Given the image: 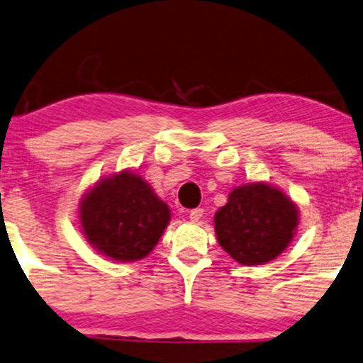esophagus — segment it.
I'll use <instances>...</instances> for the list:
<instances>
[{
    "label": "esophagus",
    "instance_id": "obj_1",
    "mask_svg": "<svg viewBox=\"0 0 363 363\" xmlns=\"http://www.w3.org/2000/svg\"><path fill=\"white\" fill-rule=\"evenodd\" d=\"M203 214H204V211L201 209V208H196V209H192L191 213H189V219L192 223H197L199 221L201 218H203Z\"/></svg>",
    "mask_w": 363,
    "mask_h": 363
}]
</instances>
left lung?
Returning <instances> with one entry per match:
<instances>
[{
    "label": "left lung",
    "mask_w": 363,
    "mask_h": 363,
    "mask_svg": "<svg viewBox=\"0 0 363 363\" xmlns=\"http://www.w3.org/2000/svg\"><path fill=\"white\" fill-rule=\"evenodd\" d=\"M300 213L281 189L266 182L238 186L214 214L218 242L240 264L273 261L290 246Z\"/></svg>",
    "instance_id": "8db88e82"
}]
</instances>
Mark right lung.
Returning <instances> with one entry per match:
<instances>
[{
  "label": "right lung",
  "instance_id": "obj_1",
  "mask_svg": "<svg viewBox=\"0 0 363 363\" xmlns=\"http://www.w3.org/2000/svg\"><path fill=\"white\" fill-rule=\"evenodd\" d=\"M82 233L100 255L116 261L145 258L171 221V209L134 171L110 174L80 201Z\"/></svg>",
  "mask_w": 363,
  "mask_h": 363
}]
</instances>
